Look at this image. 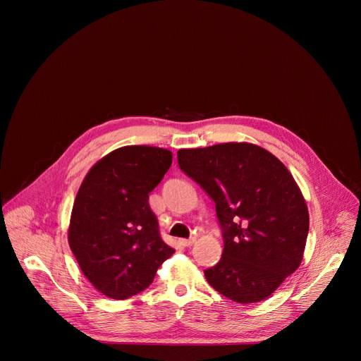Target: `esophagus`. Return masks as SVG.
Returning <instances> with one entry per match:
<instances>
[{
    "label": "esophagus",
    "mask_w": 361,
    "mask_h": 361,
    "mask_svg": "<svg viewBox=\"0 0 361 361\" xmlns=\"http://www.w3.org/2000/svg\"><path fill=\"white\" fill-rule=\"evenodd\" d=\"M195 243V238H181V240H178V244L180 245H183V247H191L192 244Z\"/></svg>",
    "instance_id": "esophagus-1"
}]
</instances>
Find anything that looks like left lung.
Returning a JSON list of instances; mask_svg holds the SVG:
<instances>
[{"label":"left lung","mask_w":361,"mask_h":361,"mask_svg":"<svg viewBox=\"0 0 361 361\" xmlns=\"http://www.w3.org/2000/svg\"><path fill=\"white\" fill-rule=\"evenodd\" d=\"M177 160L216 202L224 250L209 284L240 304L271 295L298 269L310 223L287 167L250 142L183 148Z\"/></svg>","instance_id":"left-lung-1"}]
</instances>
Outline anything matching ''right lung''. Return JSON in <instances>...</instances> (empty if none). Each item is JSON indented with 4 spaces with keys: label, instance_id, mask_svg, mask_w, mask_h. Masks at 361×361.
<instances>
[{
    "label": "right lung",
    "instance_id": "obj_1",
    "mask_svg": "<svg viewBox=\"0 0 361 361\" xmlns=\"http://www.w3.org/2000/svg\"><path fill=\"white\" fill-rule=\"evenodd\" d=\"M171 163L166 148L127 145L97 161L81 183L68 243L87 280L110 298L145 290L174 252L148 204Z\"/></svg>",
    "mask_w": 361,
    "mask_h": 361
}]
</instances>
